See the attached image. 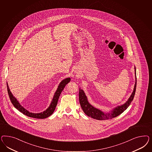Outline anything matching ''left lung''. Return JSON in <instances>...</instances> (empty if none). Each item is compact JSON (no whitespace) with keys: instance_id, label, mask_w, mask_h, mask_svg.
<instances>
[{"instance_id":"1","label":"left lung","mask_w":152,"mask_h":152,"mask_svg":"<svg viewBox=\"0 0 152 152\" xmlns=\"http://www.w3.org/2000/svg\"><path fill=\"white\" fill-rule=\"evenodd\" d=\"M135 83L134 88L133 92H132L131 96L129 97L128 101L124 104L120 106L116 107L111 113H104L101 110L92 106L88 100L87 97L83 90L80 88H79V101L81 108L83 112L88 116H90L95 119L104 120L110 119L118 116V115L123 113L130 105L131 102L133 101L137 87V76H136V68L135 67Z\"/></svg>"}]
</instances>
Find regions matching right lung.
<instances>
[{"instance_id": "add662e5", "label": "right lung", "mask_w": 152, "mask_h": 152, "mask_svg": "<svg viewBox=\"0 0 152 152\" xmlns=\"http://www.w3.org/2000/svg\"><path fill=\"white\" fill-rule=\"evenodd\" d=\"M71 80L70 78H66L64 79V80H62L61 83L60 85H58V88L55 92V94L53 96V99L51 101V104L50 106L48 107V109L42 113H30L27 110H26V109H24L23 106H21L20 105V104L19 103L18 101H17V100L15 99V97H14L13 95V94H12L11 91H10L8 83H7V90H8V93L9 95V98L10 100L12 102V104L13 105V106L18 109L20 112L22 113L24 115H27L29 117H32L33 118H37V119H45L48 118V116H50V115H52L53 114V113L54 112V111L55 110L56 107L57 106V102L58 100L59 97L60 96V94H61V92L63 91L64 88L65 86L69 83Z\"/></svg>"}]
</instances>
